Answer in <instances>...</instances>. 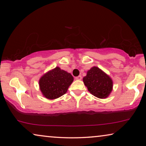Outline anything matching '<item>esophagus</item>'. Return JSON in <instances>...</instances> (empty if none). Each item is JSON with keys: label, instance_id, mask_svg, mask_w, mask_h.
Instances as JSON below:
<instances>
[{"label": "esophagus", "instance_id": "34e87169", "mask_svg": "<svg viewBox=\"0 0 146 146\" xmlns=\"http://www.w3.org/2000/svg\"><path fill=\"white\" fill-rule=\"evenodd\" d=\"M82 78L81 76H78L75 78V79L77 80H81Z\"/></svg>", "mask_w": 146, "mask_h": 146}]
</instances>
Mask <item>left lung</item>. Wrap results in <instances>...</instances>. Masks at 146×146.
Listing matches in <instances>:
<instances>
[{
    "label": "left lung",
    "mask_w": 146,
    "mask_h": 146,
    "mask_svg": "<svg viewBox=\"0 0 146 146\" xmlns=\"http://www.w3.org/2000/svg\"><path fill=\"white\" fill-rule=\"evenodd\" d=\"M88 90L98 98H106L113 89V81L109 75L97 66L92 67L83 78Z\"/></svg>",
    "instance_id": "obj_1"
}]
</instances>
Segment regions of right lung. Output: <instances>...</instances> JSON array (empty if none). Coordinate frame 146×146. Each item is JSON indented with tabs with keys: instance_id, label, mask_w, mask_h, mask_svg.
<instances>
[{
	"instance_id": "1",
	"label": "right lung",
	"mask_w": 146,
	"mask_h": 146,
	"mask_svg": "<svg viewBox=\"0 0 146 146\" xmlns=\"http://www.w3.org/2000/svg\"><path fill=\"white\" fill-rule=\"evenodd\" d=\"M73 81L70 73L56 66L42 76L39 80V88L43 96L54 100L66 93Z\"/></svg>"
}]
</instances>
